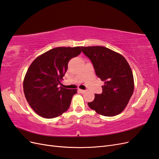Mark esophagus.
Returning a JSON list of instances; mask_svg holds the SVG:
<instances>
[{
  "instance_id": "obj_1",
  "label": "esophagus",
  "mask_w": 159,
  "mask_h": 159,
  "mask_svg": "<svg viewBox=\"0 0 159 159\" xmlns=\"http://www.w3.org/2000/svg\"><path fill=\"white\" fill-rule=\"evenodd\" d=\"M79 91H80V93H85V92H86V91H85V90L80 89H79Z\"/></svg>"
}]
</instances>
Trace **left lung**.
I'll return each instance as SVG.
<instances>
[{
	"instance_id": "left-lung-1",
	"label": "left lung",
	"mask_w": 159,
	"mask_h": 159,
	"mask_svg": "<svg viewBox=\"0 0 159 159\" xmlns=\"http://www.w3.org/2000/svg\"><path fill=\"white\" fill-rule=\"evenodd\" d=\"M81 51L91 60L95 74L104 81L103 92L95 94L88 103L99 115L113 117L125 109L134 91L133 75L126 59L119 53L103 46H81Z\"/></svg>"
}]
</instances>
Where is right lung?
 Returning a JSON list of instances; mask_svg holds the SVG:
<instances>
[{"mask_svg": "<svg viewBox=\"0 0 159 159\" xmlns=\"http://www.w3.org/2000/svg\"><path fill=\"white\" fill-rule=\"evenodd\" d=\"M80 46L57 47L38 56L28 68L23 81L25 98L40 116L55 118L68 111L77 89L59 87L69 61L81 52Z\"/></svg>", "mask_w": 159, "mask_h": 159, "instance_id": "add662e5", "label": "right lung"}]
</instances>
